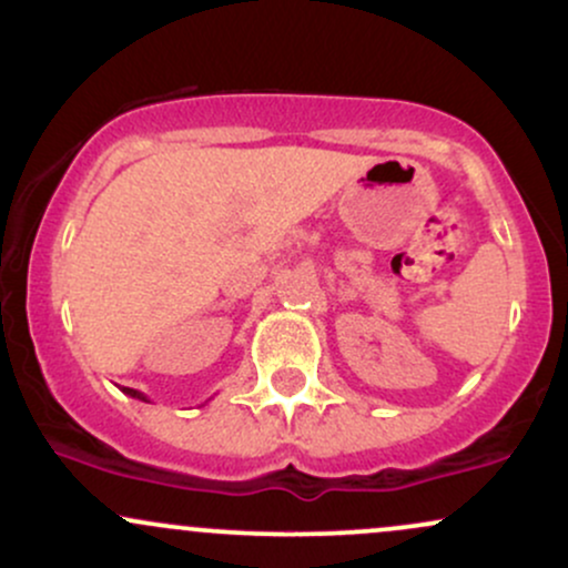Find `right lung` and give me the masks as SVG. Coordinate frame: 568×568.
I'll return each instance as SVG.
<instances>
[{
  "label": "right lung",
  "instance_id": "1",
  "mask_svg": "<svg viewBox=\"0 0 568 568\" xmlns=\"http://www.w3.org/2000/svg\"><path fill=\"white\" fill-rule=\"evenodd\" d=\"M122 393H125L128 397H135V400H143V403H149V397L143 395V393H139V389H133V387H122ZM207 403V400H205Z\"/></svg>",
  "mask_w": 568,
  "mask_h": 568
}]
</instances>
